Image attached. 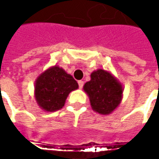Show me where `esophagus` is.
Wrapping results in <instances>:
<instances>
[{"label": "esophagus", "instance_id": "esophagus-1", "mask_svg": "<svg viewBox=\"0 0 159 159\" xmlns=\"http://www.w3.org/2000/svg\"><path fill=\"white\" fill-rule=\"evenodd\" d=\"M78 84H79L80 89H82L83 86H84V81H83V80H79V81H78Z\"/></svg>", "mask_w": 159, "mask_h": 159}]
</instances>
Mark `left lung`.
I'll return each instance as SVG.
<instances>
[{"instance_id": "1", "label": "left lung", "mask_w": 159, "mask_h": 159, "mask_svg": "<svg viewBox=\"0 0 159 159\" xmlns=\"http://www.w3.org/2000/svg\"><path fill=\"white\" fill-rule=\"evenodd\" d=\"M93 110L100 114H110L119 106L123 89L120 83L106 70H97L91 73V80L84 85Z\"/></svg>"}]
</instances>
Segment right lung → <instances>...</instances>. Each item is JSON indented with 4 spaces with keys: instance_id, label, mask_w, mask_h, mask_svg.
Listing matches in <instances>:
<instances>
[{
    "instance_id": "1",
    "label": "right lung",
    "mask_w": 159,
    "mask_h": 159,
    "mask_svg": "<svg viewBox=\"0 0 159 159\" xmlns=\"http://www.w3.org/2000/svg\"><path fill=\"white\" fill-rule=\"evenodd\" d=\"M79 88L77 81L62 68L54 66L40 75L35 82V98L47 111L62 109L70 91Z\"/></svg>"
}]
</instances>
